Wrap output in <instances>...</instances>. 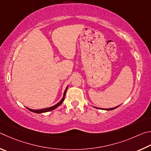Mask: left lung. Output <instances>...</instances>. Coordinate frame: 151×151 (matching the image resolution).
<instances>
[{
  "instance_id": "8db88e82",
  "label": "left lung",
  "mask_w": 151,
  "mask_h": 151,
  "mask_svg": "<svg viewBox=\"0 0 151 151\" xmlns=\"http://www.w3.org/2000/svg\"><path fill=\"white\" fill-rule=\"evenodd\" d=\"M119 106V105H118V106H117V107H113V108H110V109H104V110H107V111H110V110H113V109H116V108L117 107H118ZM96 108H98V107H96ZM98 109H101V108H98Z\"/></svg>"
}]
</instances>
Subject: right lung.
Here are the masks:
<instances>
[{
	"label": "right lung",
	"mask_w": 151,
	"mask_h": 151,
	"mask_svg": "<svg viewBox=\"0 0 151 151\" xmlns=\"http://www.w3.org/2000/svg\"><path fill=\"white\" fill-rule=\"evenodd\" d=\"M68 88V86L66 87V88L65 89L64 92H63V97L62 99L60 100V101L57 104H55V105H54V106H52V107H47V108H44V109H30V108H28L26 107L27 109L30 111L32 112H34V113H46V112H48V111H52L55 109V108H57L58 106H60V105L62 104L63 100H64V98H65V93H66V91H67V89Z\"/></svg>",
	"instance_id": "1"
}]
</instances>
